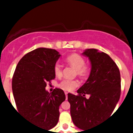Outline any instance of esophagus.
Here are the masks:
<instances>
[{"label":"esophagus","mask_w":133,"mask_h":133,"mask_svg":"<svg viewBox=\"0 0 133 133\" xmlns=\"http://www.w3.org/2000/svg\"><path fill=\"white\" fill-rule=\"evenodd\" d=\"M64 93H65V95H66V99L67 100V98H68V92H64Z\"/></svg>","instance_id":"esophagus-1"}]
</instances>
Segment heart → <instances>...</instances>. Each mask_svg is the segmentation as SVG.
Listing matches in <instances>:
<instances>
[{"mask_svg": "<svg viewBox=\"0 0 133 133\" xmlns=\"http://www.w3.org/2000/svg\"><path fill=\"white\" fill-rule=\"evenodd\" d=\"M66 62L76 69L77 75L80 77H84L89 73V67L85 64V60L83 56L78 54H72L66 58ZM53 72L56 77H59L62 75V68L58 63H55L53 67ZM79 85V82L77 80L63 79L58 84L61 89L67 91H71Z\"/></svg>", "mask_w": 133, "mask_h": 133, "instance_id": "b5f03b06", "label": "heart"}]
</instances>
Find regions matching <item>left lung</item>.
<instances>
[{
	"label": "left lung",
	"mask_w": 133,
	"mask_h": 133,
	"mask_svg": "<svg viewBox=\"0 0 133 133\" xmlns=\"http://www.w3.org/2000/svg\"><path fill=\"white\" fill-rule=\"evenodd\" d=\"M91 64L89 78L78 90L68 94L72 122L85 130L98 125L111 115L121 96V75L118 66L107 54L89 49L83 52ZM85 94H90L88 99Z\"/></svg>",
	"instance_id": "left-lung-1"
}]
</instances>
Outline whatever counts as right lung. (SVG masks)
Returning <instances> with one entry per match:
<instances>
[{"label":"right lung","instance_id":"1","mask_svg":"<svg viewBox=\"0 0 133 133\" xmlns=\"http://www.w3.org/2000/svg\"><path fill=\"white\" fill-rule=\"evenodd\" d=\"M61 55L55 49L38 48L26 54L16 66L12 89L18 112L44 129L55 127L59 106L66 97L62 89L46 91V83L55 79L53 67Z\"/></svg>","mask_w":133,"mask_h":133}]
</instances>
